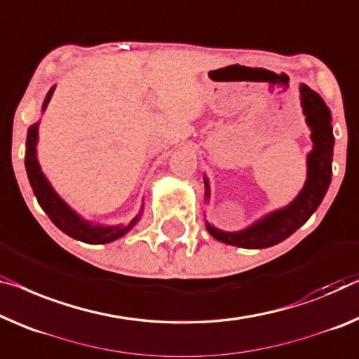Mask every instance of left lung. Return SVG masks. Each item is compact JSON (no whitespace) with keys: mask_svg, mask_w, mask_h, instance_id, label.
Here are the masks:
<instances>
[{"mask_svg":"<svg viewBox=\"0 0 359 359\" xmlns=\"http://www.w3.org/2000/svg\"><path fill=\"white\" fill-rule=\"evenodd\" d=\"M302 106L306 116V124L311 128L313 149L308 154V177L304 187L290 205L269 212L253 226L240 232H224L206 222V229L219 242L240 248H269L283 242L298 231L318 210L332 179L334 133L330 126V111L324 100L302 83ZM206 198L210 196V185L205 177Z\"/></svg>","mask_w":359,"mask_h":359,"instance_id":"obj_1","label":"left lung"}]
</instances>
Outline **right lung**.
<instances>
[{
  "label": "right lung",
  "mask_w": 359,
  "mask_h": 359,
  "mask_svg": "<svg viewBox=\"0 0 359 359\" xmlns=\"http://www.w3.org/2000/svg\"><path fill=\"white\" fill-rule=\"evenodd\" d=\"M55 87L48 92L45 103H43L41 111L46 109L48 101H50ZM36 142H39V122L29 127L27 132V142H25V169L27 175H29L32 190L36 196V201L41 206V210L48 214L51 222L62 231L69 237L80 240L85 243H109L114 240L121 238L126 235L130 229L135 226L138 221V216L132 219L127 226H93L92 222L83 221L76 211H72L66 203H64L60 195L53 190L50 182L41 172L40 164L36 161Z\"/></svg>",
  "instance_id": "add662e5"
}]
</instances>
